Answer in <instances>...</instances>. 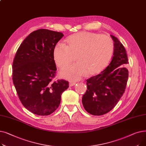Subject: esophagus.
I'll use <instances>...</instances> for the list:
<instances>
[{
  "label": "esophagus",
  "mask_w": 146,
  "mask_h": 146,
  "mask_svg": "<svg viewBox=\"0 0 146 146\" xmlns=\"http://www.w3.org/2000/svg\"><path fill=\"white\" fill-rule=\"evenodd\" d=\"M76 85V83L74 82H70V83H69V86H74Z\"/></svg>",
  "instance_id": "34e87169"
}]
</instances>
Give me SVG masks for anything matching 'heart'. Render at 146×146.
<instances>
[{
    "mask_svg": "<svg viewBox=\"0 0 146 146\" xmlns=\"http://www.w3.org/2000/svg\"><path fill=\"white\" fill-rule=\"evenodd\" d=\"M113 51V42L110 36L80 32L69 36L65 44H57L52 50V57L56 65L63 68L70 65L76 56L78 63L64 68L61 74L70 80H78L87 73L92 76L104 70Z\"/></svg>",
    "mask_w": 146,
    "mask_h": 146,
    "instance_id": "1",
    "label": "heart"
}]
</instances>
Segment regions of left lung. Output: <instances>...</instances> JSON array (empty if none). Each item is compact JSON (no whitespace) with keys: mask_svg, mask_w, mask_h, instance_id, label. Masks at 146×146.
<instances>
[{"mask_svg":"<svg viewBox=\"0 0 146 146\" xmlns=\"http://www.w3.org/2000/svg\"><path fill=\"white\" fill-rule=\"evenodd\" d=\"M114 41L113 56L110 64L100 74L86 80L87 90L82 97L84 108L93 115H102L111 111L123 95L128 78L127 52L118 38Z\"/></svg>","mask_w":146,"mask_h":146,"instance_id":"left-lung-1","label":"left lung"}]
</instances>
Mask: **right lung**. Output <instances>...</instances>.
Returning <instances> with one entry per match:
<instances>
[{
    "instance_id": "add662e5",
    "label": "right lung",
    "mask_w": 146,
    "mask_h": 146,
    "mask_svg": "<svg viewBox=\"0 0 146 146\" xmlns=\"http://www.w3.org/2000/svg\"><path fill=\"white\" fill-rule=\"evenodd\" d=\"M63 33L40 29L20 45L12 65V80L22 104L38 115H48L60 105L61 95L68 88L65 80H54L56 65L52 50Z\"/></svg>"
}]
</instances>
